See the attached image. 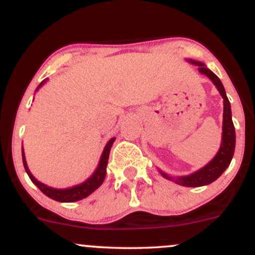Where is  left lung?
Listing matches in <instances>:
<instances>
[{"instance_id": "obj_1", "label": "left lung", "mask_w": 255, "mask_h": 255, "mask_svg": "<svg viewBox=\"0 0 255 255\" xmlns=\"http://www.w3.org/2000/svg\"><path fill=\"white\" fill-rule=\"evenodd\" d=\"M188 61L191 62L193 65L199 66V72L207 76L208 78L212 81L217 89H218L219 94L222 95L223 100H224V101H223L224 102V113H223L222 143H220V148L218 153L216 154V156H214L207 165H205L204 167L195 171V172L188 174V176L181 177H172L170 176V174L162 172L161 170H159V172L161 173V176L164 177V178L177 183V184L179 185H183V187H202V185L211 184V183L216 181L217 178H219V177L222 176V173L229 167L231 159H233L234 156V151H235L236 135L233 118H231V106L220 79L212 72V71L208 70L205 66V64H202V62L195 61V60H188Z\"/></svg>"}]
</instances>
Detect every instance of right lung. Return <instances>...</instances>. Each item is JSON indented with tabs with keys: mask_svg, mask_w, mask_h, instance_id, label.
Returning a JSON list of instances; mask_svg holds the SVG:
<instances>
[{
	"mask_svg": "<svg viewBox=\"0 0 255 255\" xmlns=\"http://www.w3.org/2000/svg\"><path fill=\"white\" fill-rule=\"evenodd\" d=\"M45 81H43L41 84L38 85L36 91L44 84ZM116 141V137L111 138L110 141L107 142L106 144L104 151L101 154V158H100L99 165H97L96 170L94 171V173L91 174L89 178L87 181H84L81 184L73 185V187L66 188V189H56V188L53 187H48V185L43 184L42 182H39L38 179H36L33 177V174L30 172L28 170L27 164H26V159H25V154H24V148L21 147V153H22V164H24L25 171L30 177V179L32 181L33 184L38 188L39 190L42 191L44 195H47L50 199L55 200V201L59 202H74V201H79V200L85 199L87 196H89L91 193H94L100 185L102 184L105 181L106 177V167H107V162H108V158H110V151H111V147H112L113 142Z\"/></svg>",
	"mask_w": 255,
	"mask_h": 255,
	"instance_id": "1",
	"label": "right lung"
}]
</instances>
